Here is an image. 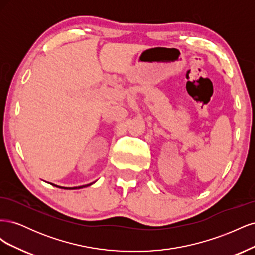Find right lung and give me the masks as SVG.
<instances>
[{
	"mask_svg": "<svg viewBox=\"0 0 255 255\" xmlns=\"http://www.w3.org/2000/svg\"><path fill=\"white\" fill-rule=\"evenodd\" d=\"M91 184H94V183H90V184H87V185H83V186H79V187H60V186H57V187H59V188H66V189H80V188H83V187L89 186V185H91ZM54 186H56V185H54Z\"/></svg>",
	"mask_w": 255,
	"mask_h": 255,
	"instance_id": "right-lung-1",
	"label": "right lung"
}]
</instances>
